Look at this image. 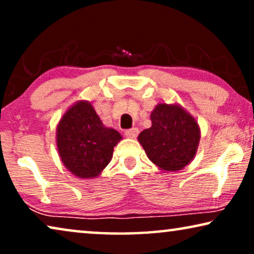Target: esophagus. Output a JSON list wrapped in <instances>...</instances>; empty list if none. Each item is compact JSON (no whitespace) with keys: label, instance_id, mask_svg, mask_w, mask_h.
I'll list each match as a JSON object with an SVG mask.
<instances>
[{"label":"esophagus","instance_id":"esophagus-1","mask_svg":"<svg viewBox=\"0 0 254 254\" xmlns=\"http://www.w3.org/2000/svg\"><path fill=\"white\" fill-rule=\"evenodd\" d=\"M137 134H138L137 128H130V129H127L125 131V135H126V137L128 138H135L137 136Z\"/></svg>","mask_w":254,"mask_h":254}]
</instances>
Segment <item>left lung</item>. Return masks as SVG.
<instances>
[{"label":"left lung","mask_w":254,"mask_h":254,"mask_svg":"<svg viewBox=\"0 0 254 254\" xmlns=\"http://www.w3.org/2000/svg\"><path fill=\"white\" fill-rule=\"evenodd\" d=\"M151 127L137 140L148 158L159 170L176 172L195 157L201 130L192 114L178 103H159L150 114Z\"/></svg>","instance_id":"1"}]
</instances>
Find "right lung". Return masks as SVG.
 Listing matches in <instances>:
<instances>
[{"label": "right lung", "mask_w": 254, "mask_h": 254, "mask_svg": "<svg viewBox=\"0 0 254 254\" xmlns=\"http://www.w3.org/2000/svg\"><path fill=\"white\" fill-rule=\"evenodd\" d=\"M55 137L64 165L82 179L98 177L112 159L113 148L123 140L119 131L104 126L89 100H78L65 111Z\"/></svg>", "instance_id": "right-lung-1"}]
</instances>
